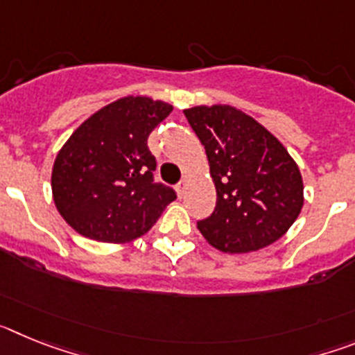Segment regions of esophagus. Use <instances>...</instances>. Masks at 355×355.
<instances>
[{"mask_svg": "<svg viewBox=\"0 0 355 355\" xmlns=\"http://www.w3.org/2000/svg\"><path fill=\"white\" fill-rule=\"evenodd\" d=\"M187 183H188V175H184L183 180H181L180 183L175 184V190H178V193H180V196H183L184 190H187Z\"/></svg>", "mask_w": 355, "mask_h": 355, "instance_id": "esophagus-1", "label": "esophagus"}]
</instances>
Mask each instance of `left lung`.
Instances as JSON below:
<instances>
[{
	"mask_svg": "<svg viewBox=\"0 0 355 355\" xmlns=\"http://www.w3.org/2000/svg\"><path fill=\"white\" fill-rule=\"evenodd\" d=\"M205 146L216 190L215 211L197 222L222 252H252L291 227L304 205L302 175L270 131L229 105L184 110Z\"/></svg>",
	"mask_w": 355,
	"mask_h": 355,
	"instance_id": "left-lung-1",
	"label": "left lung"
}]
</instances>
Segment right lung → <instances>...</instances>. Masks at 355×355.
<instances>
[{
  "instance_id": "right-lung-1",
  "label": "right lung",
  "mask_w": 355,
  "mask_h": 355,
  "mask_svg": "<svg viewBox=\"0 0 355 355\" xmlns=\"http://www.w3.org/2000/svg\"><path fill=\"white\" fill-rule=\"evenodd\" d=\"M171 112L168 103L128 96L90 115L69 137L53 165L51 190L74 231L126 243L156 224L175 192L155 183L156 159L147 139Z\"/></svg>"
}]
</instances>
